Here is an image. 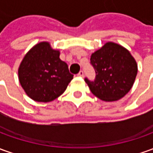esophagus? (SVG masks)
Returning <instances> with one entry per match:
<instances>
[{
	"instance_id": "obj_1",
	"label": "esophagus",
	"mask_w": 153,
	"mask_h": 153,
	"mask_svg": "<svg viewBox=\"0 0 153 153\" xmlns=\"http://www.w3.org/2000/svg\"><path fill=\"white\" fill-rule=\"evenodd\" d=\"M77 76H81V77H82L83 76H84V73H83L82 71H79V73L77 74Z\"/></svg>"
}]
</instances>
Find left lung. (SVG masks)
<instances>
[{
  "label": "left lung",
  "mask_w": 153,
  "mask_h": 153,
  "mask_svg": "<svg viewBox=\"0 0 153 153\" xmlns=\"http://www.w3.org/2000/svg\"><path fill=\"white\" fill-rule=\"evenodd\" d=\"M96 78L85 82L91 93L105 102L123 98L133 86L137 64L130 51L117 43L107 42L91 56Z\"/></svg>",
  "instance_id": "left-lung-1"
}]
</instances>
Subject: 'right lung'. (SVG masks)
<instances>
[{
    "instance_id": "obj_1",
    "label": "right lung",
    "mask_w": 153,
    "mask_h": 153,
    "mask_svg": "<svg viewBox=\"0 0 153 153\" xmlns=\"http://www.w3.org/2000/svg\"><path fill=\"white\" fill-rule=\"evenodd\" d=\"M18 78L26 95L38 102H49L66 91L73 79L68 66L60 59L59 50L47 42L37 43L24 56Z\"/></svg>"
}]
</instances>
